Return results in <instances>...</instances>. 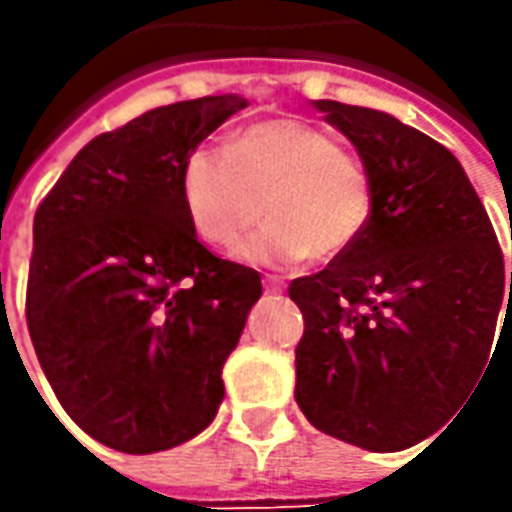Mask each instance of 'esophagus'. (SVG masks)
<instances>
[{"label": "esophagus", "instance_id": "34e87169", "mask_svg": "<svg viewBox=\"0 0 512 512\" xmlns=\"http://www.w3.org/2000/svg\"><path fill=\"white\" fill-rule=\"evenodd\" d=\"M265 290H267V293H282V282H279L276 276H267Z\"/></svg>", "mask_w": 512, "mask_h": 512}]
</instances>
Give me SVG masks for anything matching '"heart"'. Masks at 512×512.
<instances>
[{"instance_id":"obj_1","label":"heart","mask_w":512,"mask_h":512,"mask_svg":"<svg viewBox=\"0 0 512 512\" xmlns=\"http://www.w3.org/2000/svg\"><path fill=\"white\" fill-rule=\"evenodd\" d=\"M182 202L199 239L233 247L259 219L239 256L293 265L333 259L359 242L373 213V185L353 150L302 119H265L225 150H193L182 165Z\"/></svg>"}]
</instances>
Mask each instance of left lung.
I'll return each mask as SVG.
<instances>
[{"label": "left lung", "instance_id": "obj_1", "mask_svg": "<svg viewBox=\"0 0 512 512\" xmlns=\"http://www.w3.org/2000/svg\"><path fill=\"white\" fill-rule=\"evenodd\" d=\"M313 105L359 150L373 213L356 245L287 287L305 316L296 402L327 436L393 453L479 390L502 302L499 339L510 333L512 273L507 282L496 230L450 150L382 110Z\"/></svg>", "mask_w": 512, "mask_h": 512}]
</instances>
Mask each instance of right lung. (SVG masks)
<instances>
[{"label":"right lung","instance_id":"1","mask_svg":"<svg viewBox=\"0 0 512 512\" xmlns=\"http://www.w3.org/2000/svg\"><path fill=\"white\" fill-rule=\"evenodd\" d=\"M242 96L153 108L90 139L33 216L30 342L59 404L96 442L159 453L199 436L262 296L256 270L207 250L182 165Z\"/></svg>","mask_w":512,"mask_h":512}]
</instances>
